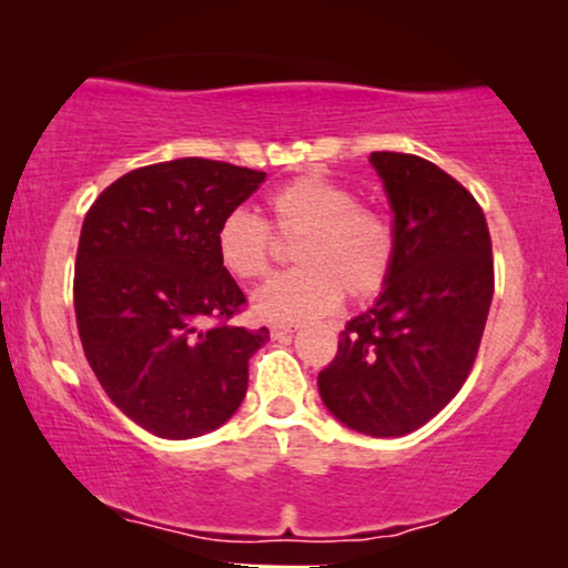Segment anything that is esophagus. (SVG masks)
<instances>
[{
  "instance_id": "1",
  "label": "esophagus",
  "mask_w": 568,
  "mask_h": 568,
  "mask_svg": "<svg viewBox=\"0 0 568 568\" xmlns=\"http://www.w3.org/2000/svg\"><path fill=\"white\" fill-rule=\"evenodd\" d=\"M270 334H272V338L293 336V334H296V325H293V323H272Z\"/></svg>"
}]
</instances>
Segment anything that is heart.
Returning a JSON list of instances; mask_svg holds the SVG:
<instances>
[{"label": "heart", "instance_id": "heart-1", "mask_svg": "<svg viewBox=\"0 0 568 568\" xmlns=\"http://www.w3.org/2000/svg\"><path fill=\"white\" fill-rule=\"evenodd\" d=\"M277 237L298 240V270L277 275L253 298L264 321L298 323L334 312L347 293L352 302L376 296L395 270L397 237L384 211L357 202L355 192L325 175H298L266 200ZM266 221L232 211L216 230V256L232 277L262 280L275 256Z\"/></svg>", "mask_w": 568, "mask_h": 568}]
</instances>
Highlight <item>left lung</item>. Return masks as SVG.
<instances>
[{
    "instance_id": "obj_1",
    "label": "left lung",
    "mask_w": 568,
    "mask_h": 568,
    "mask_svg": "<svg viewBox=\"0 0 568 568\" xmlns=\"http://www.w3.org/2000/svg\"><path fill=\"white\" fill-rule=\"evenodd\" d=\"M371 165L395 213V270L376 304L344 325L317 387L342 425L397 438L427 425L470 376L494 256L484 211L446 171L397 152H374Z\"/></svg>"
}]
</instances>
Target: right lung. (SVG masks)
Returning a JSON list of instances; mask_svg holds the SVG:
<instances>
[{
	"mask_svg": "<svg viewBox=\"0 0 568 568\" xmlns=\"http://www.w3.org/2000/svg\"><path fill=\"white\" fill-rule=\"evenodd\" d=\"M266 173L184 158L135 168L84 216L74 312L90 368L122 414L152 435L197 438L247 389L270 331L230 323L247 304L216 256V230Z\"/></svg>",
	"mask_w": 568,
	"mask_h": 568,
	"instance_id": "obj_1",
	"label": "right lung"
}]
</instances>
